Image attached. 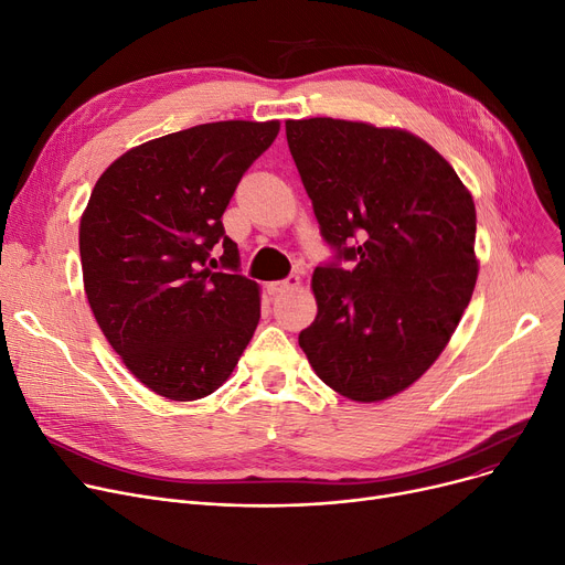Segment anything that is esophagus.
<instances>
[{"instance_id":"1","label":"esophagus","mask_w":565,"mask_h":565,"mask_svg":"<svg viewBox=\"0 0 565 565\" xmlns=\"http://www.w3.org/2000/svg\"><path fill=\"white\" fill-rule=\"evenodd\" d=\"M298 286H300V277H298V275H290V277L281 279V281H270V284H265V288H267V292H270V295H279V292H284V290L298 288Z\"/></svg>"}]
</instances>
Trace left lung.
Returning a JSON list of instances; mask_svg holds the SVG:
<instances>
[{
    "label": "left lung",
    "instance_id": "8db88e82",
    "mask_svg": "<svg viewBox=\"0 0 565 565\" xmlns=\"http://www.w3.org/2000/svg\"><path fill=\"white\" fill-rule=\"evenodd\" d=\"M286 139L334 252L313 273L318 316L300 348L341 396L384 401L430 369L471 300V194L405 130L305 118L286 121Z\"/></svg>",
    "mask_w": 565,
    "mask_h": 565
}]
</instances>
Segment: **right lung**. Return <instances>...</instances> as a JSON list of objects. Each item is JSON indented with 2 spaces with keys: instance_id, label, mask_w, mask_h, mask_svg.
Returning <instances> with one entry per match:
<instances>
[{
  "instance_id": "obj_1",
  "label": "right lung",
  "mask_w": 565,
  "mask_h": 565,
  "mask_svg": "<svg viewBox=\"0 0 565 565\" xmlns=\"http://www.w3.org/2000/svg\"><path fill=\"white\" fill-rule=\"evenodd\" d=\"M279 121L203 124L124 153L79 222L86 300L148 390L196 401L222 387L260 318L222 215ZM221 263L212 258V247Z\"/></svg>"
}]
</instances>
